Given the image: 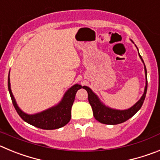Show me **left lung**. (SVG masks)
Returning <instances> with one entry per match:
<instances>
[{
	"mask_svg": "<svg viewBox=\"0 0 160 160\" xmlns=\"http://www.w3.org/2000/svg\"><path fill=\"white\" fill-rule=\"evenodd\" d=\"M139 54V53H138ZM141 60L143 62L142 57L139 54ZM144 63V62H143ZM144 69H145V73H146V87L144 90V93L141 98L135 103V105L131 107L128 110H124V111H118V110H114V109L109 108L103 105L102 103L99 101L98 98L97 97L95 94L90 90L89 87H82L83 89L87 90L88 93V100L90 106L92 107L93 114L96 120L103 124H107V125H116V124L122 123L126 122L127 120L131 118L133 115H135L139 109L142 107V103H143L145 97H146L147 90H148V78H147V69L144 65Z\"/></svg>",
	"mask_w": 160,
	"mask_h": 160,
	"instance_id": "8db88e82",
	"label": "left lung"
}]
</instances>
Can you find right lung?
I'll return each mask as SVG.
<instances>
[{
  "label": "right lung",
  "mask_w": 160,
  "mask_h": 160,
  "mask_svg": "<svg viewBox=\"0 0 160 160\" xmlns=\"http://www.w3.org/2000/svg\"><path fill=\"white\" fill-rule=\"evenodd\" d=\"M8 88L14 108L24 121L41 129L54 130L62 128L70 122L71 118L72 105L75 98L76 93L79 89L82 88V86L78 84L73 86L66 91L62 100L60 102L58 105L36 114H25L18 107L11 91L9 74L8 77Z\"/></svg>",
  "instance_id": "obj_1"
}]
</instances>
